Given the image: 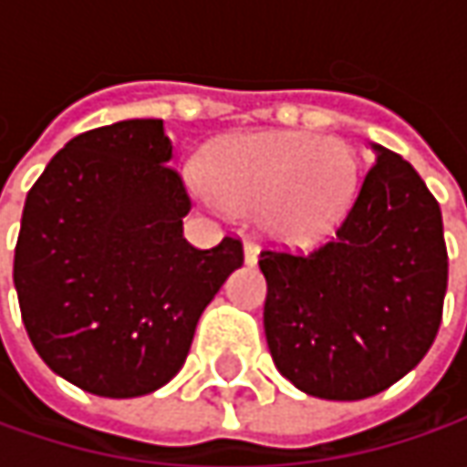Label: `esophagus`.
Segmentation results:
<instances>
[{"label":"esophagus","mask_w":467,"mask_h":467,"mask_svg":"<svg viewBox=\"0 0 467 467\" xmlns=\"http://www.w3.org/2000/svg\"><path fill=\"white\" fill-rule=\"evenodd\" d=\"M257 260H260V246L254 242H244V262L257 265Z\"/></svg>","instance_id":"obj_1"}]
</instances>
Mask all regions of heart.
Masks as SVG:
<instances>
[{"label":"heart","mask_w":467,"mask_h":467,"mask_svg":"<svg viewBox=\"0 0 467 467\" xmlns=\"http://www.w3.org/2000/svg\"><path fill=\"white\" fill-rule=\"evenodd\" d=\"M197 189L231 213H254L262 236L288 249L325 242L358 187V158L337 137L257 132L218 140Z\"/></svg>","instance_id":"heart-1"}]
</instances>
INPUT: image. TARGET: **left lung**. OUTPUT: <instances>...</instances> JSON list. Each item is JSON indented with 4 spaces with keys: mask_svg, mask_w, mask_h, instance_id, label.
I'll use <instances>...</instances> for the list:
<instances>
[{
    "mask_svg": "<svg viewBox=\"0 0 467 467\" xmlns=\"http://www.w3.org/2000/svg\"><path fill=\"white\" fill-rule=\"evenodd\" d=\"M335 239L306 257L262 252L265 335L278 371L325 400H364L431 348L447 294L440 202L416 169L371 142Z\"/></svg>",
    "mask_w": 467,
    "mask_h": 467,
    "instance_id": "8db88e82",
    "label": "left lung"
}]
</instances>
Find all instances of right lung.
<instances>
[{
	"mask_svg": "<svg viewBox=\"0 0 467 467\" xmlns=\"http://www.w3.org/2000/svg\"><path fill=\"white\" fill-rule=\"evenodd\" d=\"M163 119L72 137L27 192L15 291L46 367L100 398H140L187 361L200 314L242 267L239 239H184L187 189Z\"/></svg>",
	"mask_w": 467,
	"mask_h": 467,
	"instance_id": "obj_1",
	"label": "right lung"
}]
</instances>
